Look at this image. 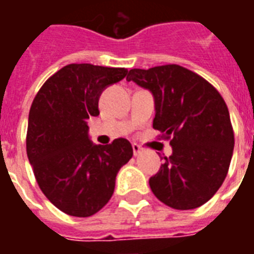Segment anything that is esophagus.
I'll use <instances>...</instances> for the list:
<instances>
[{
    "label": "esophagus",
    "instance_id": "obj_1",
    "mask_svg": "<svg viewBox=\"0 0 254 254\" xmlns=\"http://www.w3.org/2000/svg\"><path fill=\"white\" fill-rule=\"evenodd\" d=\"M131 147H133V154H134L135 157H137V155L141 153V150H142V149H141V146H139V145H137V143H133V145H131Z\"/></svg>",
    "mask_w": 254,
    "mask_h": 254
}]
</instances>
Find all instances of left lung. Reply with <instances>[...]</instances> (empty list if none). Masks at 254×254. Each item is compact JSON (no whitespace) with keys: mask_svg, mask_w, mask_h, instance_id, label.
I'll list each match as a JSON object with an SVG mask.
<instances>
[{"mask_svg":"<svg viewBox=\"0 0 254 254\" xmlns=\"http://www.w3.org/2000/svg\"><path fill=\"white\" fill-rule=\"evenodd\" d=\"M127 81L151 92L153 127L170 138L173 154L149 179L155 196L175 209L200 207L223 185L235 137L227 104L197 73L177 64L129 71Z\"/></svg>","mask_w":254,"mask_h":254,"instance_id":"1","label":"left lung"}]
</instances>
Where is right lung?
<instances>
[{
  "mask_svg": "<svg viewBox=\"0 0 254 254\" xmlns=\"http://www.w3.org/2000/svg\"><path fill=\"white\" fill-rule=\"evenodd\" d=\"M127 68L68 64L42 85L29 113L26 151L42 192L62 212L88 217L113 195L120 169L133 157L125 138L95 145L88 119L100 115L99 99Z\"/></svg>",
  "mask_w": 254,
  "mask_h": 254,
  "instance_id": "right-lung-1",
  "label": "right lung"
}]
</instances>
